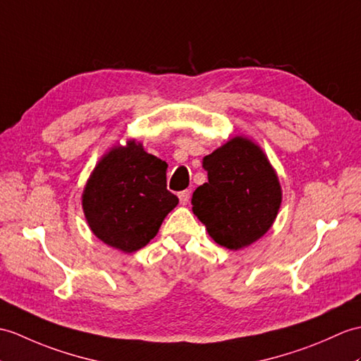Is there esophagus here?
<instances>
[{
	"label": "esophagus",
	"mask_w": 361,
	"mask_h": 361,
	"mask_svg": "<svg viewBox=\"0 0 361 361\" xmlns=\"http://www.w3.org/2000/svg\"><path fill=\"white\" fill-rule=\"evenodd\" d=\"M178 198H180V203H181L183 206L188 204V201H189V198H190V190H183V192H180Z\"/></svg>",
	"instance_id": "esophagus-1"
}]
</instances>
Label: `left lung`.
<instances>
[{
  "instance_id": "8db88e82",
  "label": "left lung",
  "mask_w": 361,
  "mask_h": 361,
  "mask_svg": "<svg viewBox=\"0 0 361 361\" xmlns=\"http://www.w3.org/2000/svg\"><path fill=\"white\" fill-rule=\"evenodd\" d=\"M207 183L192 195V212L216 245L247 247L272 228L281 206V184L257 142L235 135L203 158Z\"/></svg>"
}]
</instances>
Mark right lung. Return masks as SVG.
<instances>
[{"label":"right lung","instance_id":"obj_1","mask_svg":"<svg viewBox=\"0 0 361 361\" xmlns=\"http://www.w3.org/2000/svg\"><path fill=\"white\" fill-rule=\"evenodd\" d=\"M167 163L128 140L109 149L81 195L92 233L104 245L132 254L157 233L178 198L166 189Z\"/></svg>","mask_w":361,"mask_h":361}]
</instances>
